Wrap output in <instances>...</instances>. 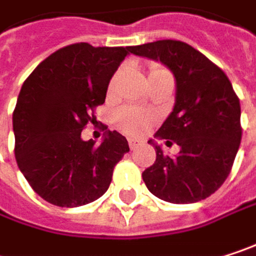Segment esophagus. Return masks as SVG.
Instances as JSON below:
<instances>
[{
    "mask_svg": "<svg viewBox=\"0 0 256 256\" xmlns=\"http://www.w3.org/2000/svg\"><path fill=\"white\" fill-rule=\"evenodd\" d=\"M144 142L140 140V139H136V138H130L128 139V146H130V150H136L138 146H140Z\"/></svg>",
    "mask_w": 256,
    "mask_h": 256,
    "instance_id": "34e87169",
    "label": "esophagus"
}]
</instances>
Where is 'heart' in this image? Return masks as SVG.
<instances>
[{
	"label": "heart",
	"mask_w": 256,
	"mask_h": 256,
	"mask_svg": "<svg viewBox=\"0 0 256 256\" xmlns=\"http://www.w3.org/2000/svg\"><path fill=\"white\" fill-rule=\"evenodd\" d=\"M162 74H169L168 70L162 68V66H151L150 70V78L156 77V76H162ZM116 84V77L111 81V87ZM156 122V116L136 108V106H124L117 112V124L123 132H126L128 134H142L145 133L148 128H151Z\"/></svg>",
	"instance_id": "1"
}]
</instances>
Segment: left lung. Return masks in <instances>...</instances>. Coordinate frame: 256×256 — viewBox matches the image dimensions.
<instances>
[{"label":"left lung","instance_id":"left-lung-1","mask_svg":"<svg viewBox=\"0 0 256 256\" xmlns=\"http://www.w3.org/2000/svg\"><path fill=\"white\" fill-rule=\"evenodd\" d=\"M130 53L164 64L176 80L175 106L156 138L179 145L170 157L156 146V162L144 170L158 198L186 204L214 194L228 178L242 140L240 102L226 72L186 42L160 40L130 47Z\"/></svg>","mask_w":256,"mask_h":256}]
</instances>
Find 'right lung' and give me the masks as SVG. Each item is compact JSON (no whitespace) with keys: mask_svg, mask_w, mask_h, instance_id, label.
Returning a JSON list of instances; mask_svg holds the SVG:
<instances>
[{"mask_svg":"<svg viewBox=\"0 0 256 256\" xmlns=\"http://www.w3.org/2000/svg\"><path fill=\"white\" fill-rule=\"evenodd\" d=\"M130 47H93L77 42L59 48L26 78L13 111L14 156L32 190L60 208L98 200L111 184L116 164L128 152L118 132L100 145L82 140L96 120L110 80Z\"/></svg>","mask_w":256,"mask_h":256,"instance_id":"obj_1","label":"right lung"}]
</instances>
